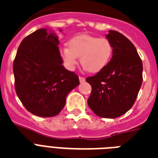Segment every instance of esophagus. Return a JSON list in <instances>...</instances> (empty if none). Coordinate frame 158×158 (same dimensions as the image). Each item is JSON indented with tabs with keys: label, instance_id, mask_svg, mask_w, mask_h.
I'll return each mask as SVG.
<instances>
[{
	"label": "esophagus",
	"instance_id": "esophagus-1",
	"mask_svg": "<svg viewBox=\"0 0 158 158\" xmlns=\"http://www.w3.org/2000/svg\"><path fill=\"white\" fill-rule=\"evenodd\" d=\"M79 81H80L81 83H82V82H84V81H85V79L84 77H79Z\"/></svg>",
	"mask_w": 158,
	"mask_h": 158
}]
</instances>
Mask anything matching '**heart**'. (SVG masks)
I'll use <instances>...</instances> for the list:
<instances>
[{
  "label": "heart",
  "mask_w": 158,
  "mask_h": 158,
  "mask_svg": "<svg viewBox=\"0 0 158 158\" xmlns=\"http://www.w3.org/2000/svg\"><path fill=\"white\" fill-rule=\"evenodd\" d=\"M113 53L110 42L104 38L81 35L72 38L68 41V47L60 49L66 68L69 71L75 70L81 57V63L85 70L96 73L106 68Z\"/></svg>",
  "instance_id": "heart-1"
}]
</instances>
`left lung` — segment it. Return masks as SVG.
<instances>
[{
	"label": "left lung",
	"instance_id": "obj_1",
	"mask_svg": "<svg viewBox=\"0 0 158 158\" xmlns=\"http://www.w3.org/2000/svg\"><path fill=\"white\" fill-rule=\"evenodd\" d=\"M110 61L96 75L86 78L92 87L87 103L97 116L114 118L129 110L143 82V63L136 48L122 34L110 30Z\"/></svg>",
	"mask_w": 158,
	"mask_h": 158
}]
</instances>
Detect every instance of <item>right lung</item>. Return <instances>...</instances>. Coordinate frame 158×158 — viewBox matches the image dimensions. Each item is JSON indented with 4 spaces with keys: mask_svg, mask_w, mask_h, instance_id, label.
<instances>
[{
    "mask_svg": "<svg viewBox=\"0 0 158 158\" xmlns=\"http://www.w3.org/2000/svg\"><path fill=\"white\" fill-rule=\"evenodd\" d=\"M58 44L53 31L38 29L22 40L13 64L17 96L27 110L40 117L58 114L68 93L80 84L77 75L62 66Z\"/></svg>",
    "mask_w": 158,
    "mask_h": 158,
    "instance_id": "1",
    "label": "right lung"
}]
</instances>
